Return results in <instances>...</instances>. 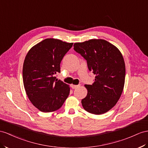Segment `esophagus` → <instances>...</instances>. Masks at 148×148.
Listing matches in <instances>:
<instances>
[{
  "mask_svg": "<svg viewBox=\"0 0 148 148\" xmlns=\"http://www.w3.org/2000/svg\"><path fill=\"white\" fill-rule=\"evenodd\" d=\"M78 87H79V85H71V88H73V89L77 88Z\"/></svg>",
  "mask_w": 148,
  "mask_h": 148,
  "instance_id": "34e87169",
  "label": "esophagus"
}]
</instances>
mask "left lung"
<instances>
[{
	"label": "left lung",
	"mask_w": 148,
	"mask_h": 148,
	"mask_svg": "<svg viewBox=\"0 0 148 148\" xmlns=\"http://www.w3.org/2000/svg\"><path fill=\"white\" fill-rule=\"evenodd\" d=\"M74 50L87 61L96 74L92 85H85L88 94L81 103L86 111L102 114L112 109L123 92L126 68L123 57L114 45L103 39H91L74 44Z\"/></svg>",
	"instance_id": "1"
}]
</instances>
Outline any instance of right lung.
Here are the masks:
<instances>
[{"mask_svg":"<svg viewBox=\"0 0 148 148\" xmlns=\"http://www.w3.org/2000/svg\"><path fill=\"white\" fill-rule=\"evenodd\" d=\"M73 45L46 39L32 47L25 56L22 71L24 88L29 100L42 112L58 110L69 96V86L55 74L60 72V62Z\"/></svg>","mask_w":148,"mask_h":148,"instance_id":"right-lung-1","label":"right lung"}]
</instances>
